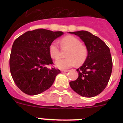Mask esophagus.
<instances>
[{
    "mask_svg": "<svg viewBox=\"0 0 123 123\" xmlns=\"http://www.w3.org/2000/svg\"><path fill=\"white\" fill-rule=\"evenodd\" d=\"M68 70H61L62 73H67V72H68Z\"/></svg>",
    "mask_w": 123,
    "mask_h": 123,
    "instance_id": "esophagus-1",
    "label": "esophagus"
}]
</instances>
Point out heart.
I'll use <instances>...</instances> for the list:
<instances>
[{"label":"heart","instance_id":"obj_1","mask_svg":"<svg viewBox=\"0 0 123 123\" xmlns=\"http://www.w3.org/2000/svg\"><path fill=\"white\" fill-rule=\"evenodd\" d=\"M59 44L62 49L68 48L66 52V58L59 59L56 61L57 68L62 69L69 68L77 65L82 64L86 60L88 50L86 47L81 43L80 40L73 36H66L59 40ZM49 52L50 56L54 59L59 58L61 50L56 42H52L49 46Z\"/></svg>","mask_w":123,"mask_h":123}]
</instances>
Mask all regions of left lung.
<instances>
[{"mask_svg":"<svg viewBox=\"0 0 123 123\" xmlns=\"http://www.w3.org/2000/svg\"><path fill=\"white\" fill-rule=\"evenodd\" d=\"M78 36L88 50L85 63L79 68V77L69 85L74 92L86 98L100 94L107 86L112 69L110 48L104 41L87 31L69 32Z\"/></svg>","mask_w":123,"mask_h":123,"instance_id":"1","label":"left lung"}]
</instances>
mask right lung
I'll return each mask as SVG.
<instances>
[{
  "label": "right lung",
  "mask_w": 123,
  "mask_h": 123,
  "mask_svg": "<svg viewBox=\"0 0 123 123\" xmlns=\"http://www.w3.org/2000/svg\"><path fill=\"white\" fill-rule=\"evenodd\" d=\"M64 34L45 29L28 31L13 43L9 58L10 71L17 86L29 95H36L48 90L61 73L52 65L49 52L50 43Z\"/></svg>",
  "instance_id": "obj_1"
}]
</instances>
